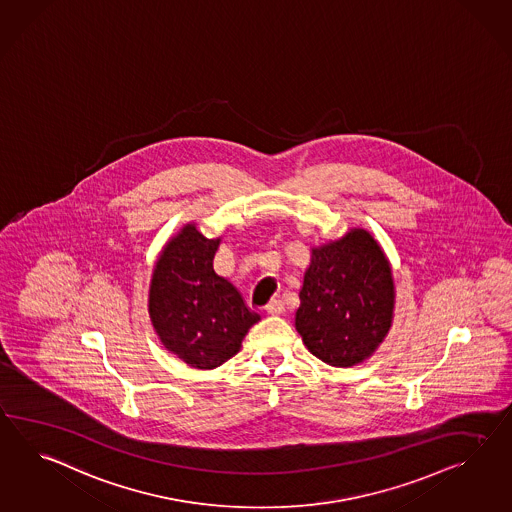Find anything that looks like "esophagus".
<instances>
[{
    "label": "esophagus",
    "instance_id": "34e87169",
    "mask_svg": "<svg viewBox=\"0 0 512 512\" xmlns=\"http://www.w3.org/2000/svg\"><path fill=\"white\" fill-rule=\"evenodd\" d=\"M265 310H267V314L282 315L286 312V304L282 301H271Z\"/></svg>",
    "mask_w": 512,
    "mask_h": 512
}]
</instances>
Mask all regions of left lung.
<instances>
[{
    "instance_id": "1",
    "label": "left lung",
    "mask_w": 512,
    "mask_h": 512,
    "mask_svg": "<svg viewBox=\"0 0 512 512\" xmlns=\"http://www.w3.org/2000/svg\"><path fill=\"white\" fill-rule=\"evenodd\" d=\"M299 299L295 327L308 351L328 366H356L392 325L390 263L371 234L356 228L314 249Z\"/></svg>"
}]
</instances>
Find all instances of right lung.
<instances>
[{"mask_svg": "<svg viewBox=\"0 0 512 512\" xmlns=\"http://www.w3.org/2000/svg\"><path fill=\"white\" fill-rule=\"evenodd\" d=\"M219 239L193 224L161 252L150 286V317L163 345L197 369H215L237 354L260 321L226 278L213 271Z\"/></svg>", "mask_w": 512, "mask_h": 512, "instance_id": "obj_1", "label": "right lung"}]
</instances>
